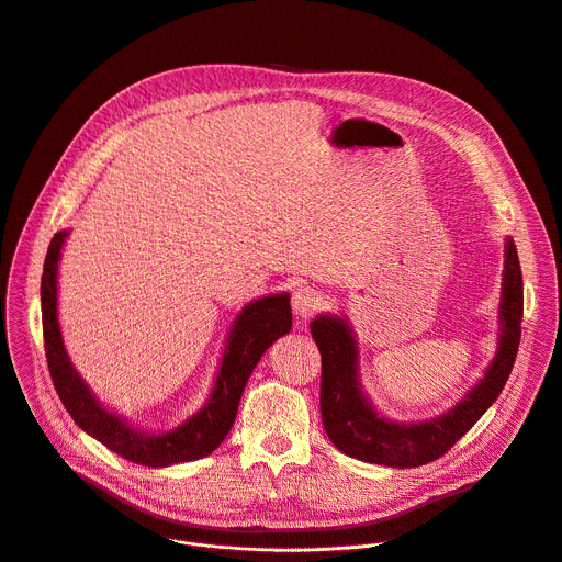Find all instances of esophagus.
Here are the masks:
<instances>
[{
    "instance_id": "1",
    "label": "esophagus",
    "mask_w": 562,
    "mask_h": 562,
    "mask_svg": "<svg viewBox=\"0 0 562 562\" xmlns=\"http://www.w3.org/2000/svg\"><path fill=\"white\" fill-rule=\"evenodd\" d=\"M293 313L302 323L311 319L319 308H323V295H319L315 289L311 286H300L293 291V300H291Z\"/></svg>"
}]
</instances>
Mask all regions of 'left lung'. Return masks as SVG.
Instances as JSON below:
<instances>
[{
	"instance_id": "1",
	"label": "left lung",
	"mask_w": 562,
	"mask_h": 562,
	"mask_svg": "<svg viewBox=\"0 0 562 562\" xmlns=\"http://www.w3.org/2000/svg\"><path fill=\"white\" fill-rule=\"evenodd\" d=\"M522 323V273L514 239H505V271L498 306L496 356L449 412L423 423H397L375 412L360 384L358 338L347 317L319 313L311 336L323 356L319 414L329 440L362 462L409 469L447 453L496 403L514 369Z\"/></svg>"
}]
</instances>
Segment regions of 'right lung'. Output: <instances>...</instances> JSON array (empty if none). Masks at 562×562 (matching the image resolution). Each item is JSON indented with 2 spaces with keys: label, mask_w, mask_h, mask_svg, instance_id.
Returning <instances> with one entry per match:
<instances>
[{
  "label": "right lung",
  "mask_w": 562,
  "mask_h": 562,
  "mask_svg": "<svg viewBox=\"0 0 562 562\" xmlns=\"http://www.w3.org/2000/svg\"><path fill=\"white\" fill-rule=\"evenodd\" d=\"M68 231H57L44 260L42 323L46 362L55 391L70 418L117 456L144 467H171L209 456L235 423L239 397L265 351L291 331L289 293L258 297L237 313L226 336L211 395L200 412L176 429L153 434L109 412L72 367L57 319V265Z\"/></svg>",
  "instance_id": "add662e5"
}]
</instances>
